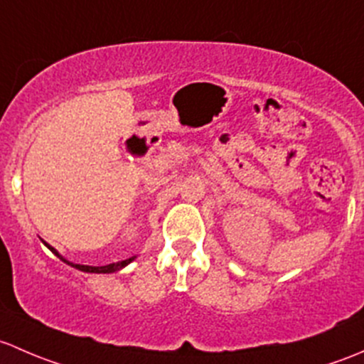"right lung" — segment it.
Wrapping results in <instances>:
<instances>
[{
	"label": "right lung",
	"mask_w": 364,
	"mask_h": 364,
	"mask_svg": "<svg viewBox=\"0 0 364 364\" xmlns=\"http://www.w3.org/2000/svg\"><path fill=\"white\" fill-rule=\"evenodd\" d=\"M43 243H45V242H43ZM45 245H47L48 249H50L52 252H54L55 256L59 257V259H61V261H65L66 264L73 266V268L80 269V272H85V273H114V272H119V269H122V268H124V266H127V264L131 263V261L134 259V256H133V257H129V259L119 261V263H112V264H107V266H87V264H75V263H70V261H66L65 257H63L61 254H59L58 250L54 249V247H50V245H48V243H45Z\"/></svg>",
	"instance_id": "obj_1"
}]
</instances>
